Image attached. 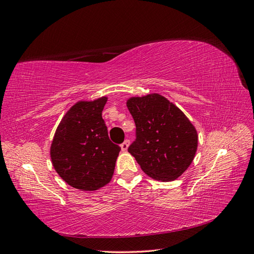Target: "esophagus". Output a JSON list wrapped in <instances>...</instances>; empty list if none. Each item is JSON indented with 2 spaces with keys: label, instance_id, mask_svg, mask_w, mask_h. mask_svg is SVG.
<instances>
[{
  "label": "esophagus",
  "instance_id": "obj_1",
  "mask_svg": "<svg viewBox=\"0 0 254 254\" xmlns=\"http://www.w3.org/2000/svg\"><path fill=\"white\" fill-rule=\"evenodd\" d=\"M128 144H129V140H128V139H127V140L123 141V142L120 144L121 150H122L123 152H126V151L127 150V148H128Z\"/></svg>",
  "mask_w": 254,
  "mask_h": 254
}]
</instances>
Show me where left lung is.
I'll use <instances>...</instances> for the list:
<instances>
[{
  "mask_svg": "<svg viewBox=\"0 0 254 254\" xmlns=\"http://www.w3.org/2000/svg\"><path fill=\"white\" fill-rule=\"evenodd\" d=\"M127 106L136 125V140L128 152L142 171L163 182L182 176L198 147L197 129L190 119L158 93L129 98Z\"/></svg>",
  "mask_w": 254,
  "mask_h": 254,
  "instance_id": "8db88e82",
  "label": "left lung"
}]
</instances>
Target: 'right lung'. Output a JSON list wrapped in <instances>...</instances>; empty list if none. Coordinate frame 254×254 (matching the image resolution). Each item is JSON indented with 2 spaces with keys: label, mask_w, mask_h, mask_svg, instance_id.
Instances as JSON below:
<instances>
[{
  "label": "right lung",
  "mask_w": 254,
  "mask_h": 254,
  "mask_svg": "<svg viewBox=\"0 0 254 254\" xmlns=\"http://www.w3.org/2000/svg\"><path fill=\"white\" fill-rule=\"evenodd\" d=\"M107 97L78 101L56 128L50 155L59 176L70 186L93 191L111 182L121 148L110 140L102 111Z\"/></svg>",
  "instance_id": "add662e5"
}]
</instances>
